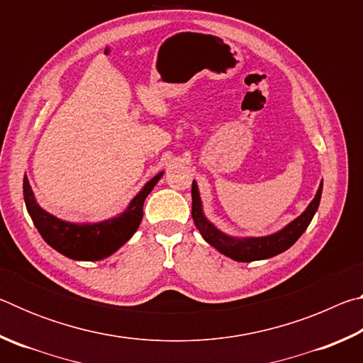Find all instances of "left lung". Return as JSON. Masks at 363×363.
<instances>
[{
    "label": "left lung",
    "mask_w": 363,
    "mask_h": 363,
    "mask_svg": "<svg viewBox=\"0 0 363 363\" xmlns=\"http://www.w3.org/2000/svg\"><path fill=\"white\" fill-rule=\"evenodd\" d=\"M322 187L323 184L320 182L314 200L311 201L309 206L306 208V211L301 214V216L291 220V223L284 227L281 230L267 237L235 238L225 235L224 232L216 229V227L205 218L203 208H201L199 187H196L195 181L192 182V218L196 229L201 233V237H203L211 247L216 248L219 253L229 256L230 259L240 262L267 259V257L284 253L285 250L290 248L291 245H294V242L303 235V232L307 229V225L311 224L312 218H314L318 205H320Z\"/></svg>",
    "instance_id": "1"
}]
</instances>
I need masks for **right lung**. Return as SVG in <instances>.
Wrapping results in <instances>:
<instances>
[{
  "label": "right lung",
  "instance_id": "obj_1",
  "mask_svg": "<svg viewBox=\"0 0 363 363\" xmlns=\"http://www.w3.org/2000/svg\"><path fill=\"white\" fill-rule=\"evenodd\" d=\"M163 173L145 184L120 216L94 224H73L59 219L36 203L27 176H23V200L33 224L45 242L60 255L75 261H99L125 245L143 220L144 201Z\"/></svg>",
  "mask_w": 363,
  "mask_h": 363
}]
</instances>
